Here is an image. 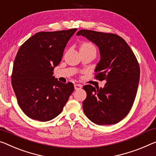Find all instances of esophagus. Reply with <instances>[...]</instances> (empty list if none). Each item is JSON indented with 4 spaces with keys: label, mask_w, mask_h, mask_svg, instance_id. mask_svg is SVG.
<instances>
[{
    "label": "esophagus",
    "mask_w": 156,
    "mask_h": 156,
    "mask_svg": "<svg viewBox=\"0 0 156 156\" xmlns=\"http://www.w3.org/2000/svg\"><path fill=\"white\" fill-rule=\"evenodd\" d=\"M75 86V90H80L81 88V84H75L74 85Z\"/></svg>",
    "instance_id": "1"
}]
</instances>
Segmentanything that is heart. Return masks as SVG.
Segmentation results:
<instances>
[{"label":"heart","mask_w":156,"mask_h":156,"mask_svg":"<svg viewBox=\"0 0 156 156\" xmlns=\"http://www.w3.org/2000/svg\"><path fill=\"white\" fill-rule=\"evenodd\" d=\"M80 50H84V51H95V47L91 43L84 42L81 45Z\"/></svg>","instance_id":"1"}]
</instances>
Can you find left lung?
Returning <instances> with one entry per match:
<instances>
[{"instance_id": "1", "label": "left lung", "mask_w": 156, "mask_h": 156, "mask_svg": "<svg viewBox=\"0 0 156 156\" xmlns=\"http://www.w3.org/2000/svg\"><path fill=\"white\" fill-rule=\"evenodd\" d=\"M99 48L100 60L95 79L107 81L104 88L86 85L82 106L88 119L98 125H112L128 115L135 101L140 81L138 61L127 42L119 35L90 30H79Z\"/></svg>"}]
</instances>
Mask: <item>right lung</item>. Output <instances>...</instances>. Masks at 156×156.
I'll list each match as a JSON object with an SVG mask.
<instances>
[{"label":"right lung","mask_w":156,"mask_h":156,"mask_svg":"<svg viewBox=\"0 0 156 156\" xmlns=\"http://www.w3.org/2000/svg\"><path fill=\"white\" fill-rule=\"evenodd\" d=\"M76 28L39 32L20 47L14 59L12 86L18 104L29 118L48 121L61 113L74 91L72 83L53 76L65 47Z\"/></svg>","instance_id":"right-lung-1"}]
</instances>
